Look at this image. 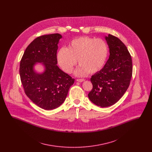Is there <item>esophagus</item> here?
<instances>
[{"label": "esophagus", "mask_w": 152, "mask_h": 152, "mask_svg": "<svg viewBox=\"0 0 152 152\" xmlns=\"http://www.w3.org/2000/svg\"><path fill=\"white\" fill-rule=\"evenodd\" d=\"M76 81H78V82H83V81H84V79H77Z\"/></svg>", "instance_id": "esophagus-1"}]
</instances>
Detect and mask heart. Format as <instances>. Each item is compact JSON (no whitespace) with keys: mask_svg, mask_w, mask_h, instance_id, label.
Wrapping results in <instances>:
<instances>
[{"mask_svg":"<svg viewBox=\"0 0 152 152\" xmlns=\"http://www.w3.org/2000/svg\"><path fill=\"white\" fill-rule=\"evenodd\" d=\"M108 55L106 42L101 39L81 36L72 40L66 48L58 50L56 57L60 68L67 73H71L77 60L79 64L75 75L83 76L88 73L98 72L103 68Z\"/></svg>","mask_w":152,"mask_h":152,"instance_id":"heart-1","label":"heart"}]
</instances>
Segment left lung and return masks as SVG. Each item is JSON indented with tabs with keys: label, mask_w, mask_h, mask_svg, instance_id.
I'll return each instance as SVG.
<instances>
[{
	"label": "left lung",
	"mask_w": 152,
	"mask_h": 152,
	"mask_svg": "<svg viewBox=\"0 0 152 152\" xmlns=\"http://www.w3.org/2000/svg\"><path fill=\"white\" fill-rule=\"evenodd\" d=\"M109 49L105 65L91 78L93 85L89 93V100L102 108L118 101L129 86L132 76V60L125 45L117 37H105Z\"/></svg>",
	"instance_id": "1"
}]
</instances>
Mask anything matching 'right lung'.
<instances>
[{
    "label": "right lung",
    "instance_id": "obj_1",
    "mask_svg": "<svg viewBox=\"0 0 152 152\" xmlns=\"http://www.w3.org/2000/svg\"><path fill=\"white\" fill-rule=\"evenodd\" d=\"M62 36L53 34L39 36L26 49L20 64V76L24 92L36 105L45 110L60 107L65 101L75 79L57 65L58 44ZM42 63V73L34 66Z\"/></svg>",
    "mask_w": 152,
    "mask_h": 152
}]
</instances>
